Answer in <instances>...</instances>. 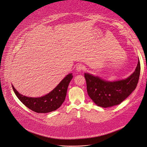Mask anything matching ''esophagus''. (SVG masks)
Returning a JSON list of instances; mask_svg holds the SVG:
<instances>
[{"mask_svg":"<svg viewBox=\"0 0 147 147\" xmlns=\"http://www.w3.org/2000/svg\"><path fill=\"white\" fill-rule=\"evenodd\" d=\"M76 69L78 72H81L82 71H83L84 69V66L82 64H79L76 66Z\"/></svg>","mask_w":147,"mask_h":147,"instance_id":"esophagus-1","label":"esophagus"}]
</instances>
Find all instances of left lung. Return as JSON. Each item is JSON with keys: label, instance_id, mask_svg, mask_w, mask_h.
<instances>
[{"label": "left lung", "instance_id": "8db88e82", "mask_svg": "<svg viewBox=\"0 0 147 147\" xmlns=\"http://www.w3.org/2000/svg\"><path fill=\"white\" fill-rule=\"evenodd\" d=\"M140 74L139 58L134 72L125 79L107 81L89 73H84L88 95L96 105L102 108L118 105L135 90Z\"/></svg>", "mask_w": 147, "mask_h": 147}]
</instances>
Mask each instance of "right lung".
<instances>
[{"label":"right lung","instance_id":"1","mask_svg":"<svg viewBox=\"0 0 147 147\" xmlns=\"http://www.w3.org/2000/svg\"><path fill=\"white\" fill-rule=\"evenodd\" d=\"M73 78L72 74L67 75L54 89L48 94L40 97H28L21 94L14 86L13 89L18 98L26 107L37 113H49L60 108L64 102L68 85Z\"/></svg>","mask_w":147,"mask_h":147}]
</instances>
